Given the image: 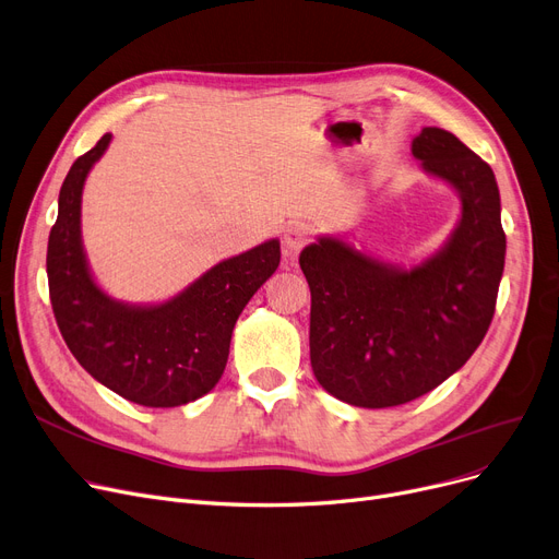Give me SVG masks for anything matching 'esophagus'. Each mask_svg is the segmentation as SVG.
<instances>
[{"label":"esophagus","instance_id":"34e87169","mask_svg":"<svg viewBox=\"0 0 559 559\" xmlns=\"http://www.w3.org/2000/svg\"><path fill=\"white\" fill-rule=\"evenodd\" d=\"M312 237V228L306 224H289L283 230V253L287 258H293L295 253H299Z\"/></svg>","mask_w":559,"mask_h":559}]
</instances>
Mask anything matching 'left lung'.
Returning <instances> with one entry per match:
<instances>
[{
    "label": "left lung",
    "mask_w": 559,
    "mask_h": 559,
    "mask_svg": "<svg viewBox=\"0 0 559 559\" xmlns=\"http://www.w3.org/2000/svg\"><path fill=\"white\" fill-rule=\"evenodd\" d=\"M411 155L459 197V219L439 251L406 266L343 235H320L299 255L312 301V372L352 406H400L433 391L493 320L507 241L491 166L441 128H423Z\"/></svg>",
    "instance_id": "obj_1"
}]
</instances>
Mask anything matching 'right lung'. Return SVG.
<instances>
[{"label":"right lung","mask_w":559,"mask_h":559,"mask_svg":"<svg viewBox=\"0 0 559 559\" xmlns=\"http://www.w3.org/2000/svg\"><path fill=\"white\" fill-rule=\"evenodd\" d=\"M111 143L105 134L82 155L59 191L47 241V281L59 331L80 366L116 395L168 408L203 397L219 383L235 322L281 262V241L216 262L176 297L130 304L95 281L82 241V193Z\"/></svg>","instance_id":"add662e5"}]
</instances>
